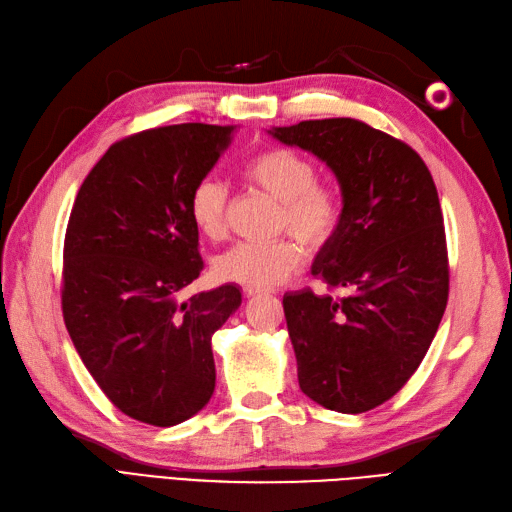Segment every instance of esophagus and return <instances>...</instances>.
I'll list each match as a JSON object with an SVG mask.
<instances>
[{
  "label": "esophagus",
  "mask_w": 512,
  "mask_h": 512,
  "mask_svg": "<svg viewBox=\"0 0 512 512\" xmlns=\"http://www.w3.org/2000/svg\"><path fill=\"white\" fill-rule=\"evenodd\" d=\"M242 293L246 295V298H255V295L266 293V289H257V287H244V289H242Z\"/></svg>",
  "instance_id": "34e87169"
}]
</instances>
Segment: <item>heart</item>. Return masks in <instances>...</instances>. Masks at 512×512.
I'll return each mask as SVG.
<instances>
[{"label": "heart", "mask_w": 512, "mask_h": 512, "mask_svg": "<svg viewBox=\"0 0 512 512\" xmlns=\"http://www.w3.org/2000/svg\"><path fill=\"white\" fill-rule=\"evenodd\" d=\"M242 178L280 202L278 227L308 249H321L336 236L342 195L334 185L317 180V168L308 157L289 148H268L244 163ZM225 204L227 193L217 180L206 178L191 191L189 219L212 242L227 236ZM297 241L240 242L214 259V274L225 283L244 287H276L302 266L304 249Z\"/></svg>", "instance_id": "heart-1"}]
</instances>
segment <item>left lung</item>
<instances>
[{
	"mask_svg": "<svg viewBox=\"0 0 512 512\" xmlns=\"http://www.w3.org/2000/svg\"><path fill=\"white\" fill-rule=\"evenodd\" d=\"M270 134L325 161L342 221L312 274L346 295L285 293L300 389L357 415L415 374L449 300V257L434 178L415 148L355 119L302 121Z\"/></svg>",
	"mask_w": 512,
	"mask_h": 512,
	"instance_id": "1",
	"label": "left lung"
}]
</instances>
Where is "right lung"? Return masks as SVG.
<instances>
[{"instance_id":"right-lung-1","label":"right lung","mask_w":512,"mask_h":512,"mask_svg":"<svg viewBox=\"0 0 512 512\" xmlns=\"http://www.w3.org/2000/svg\"><path fill=\"white\" fill-rule=\"evenodd\" d=\"M232 131L183 123L114 142L65 229V327L106 398L148 425L183 423L208 404L212 334L242 302L236 285L187 298L204 270L189 197Z\"/></svg>"}]
</instances>
